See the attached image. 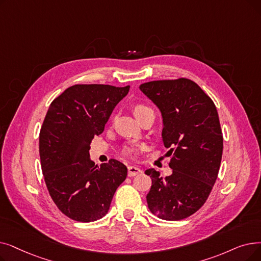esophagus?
Masks as SVG:
<instances>
[{"label":"esophagus","mask_w":261,"mask_h":261,"mask_svg":"<svg viewBox=\"0 0 261 261\" xmlns=\"http://www.w3.org/2000/svg\"><path fill=\"white\" fill-rule=\"evenodd\" d=\"M141 173H142V169L140 167H138V166L130 165L128 167V176L129 177H134V176H137V175H139Z\"/></svg>","instance_id":"34e87169"}]
</instances>
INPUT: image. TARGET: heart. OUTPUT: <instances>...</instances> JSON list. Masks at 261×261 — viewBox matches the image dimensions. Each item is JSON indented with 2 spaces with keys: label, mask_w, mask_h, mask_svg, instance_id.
<instances>
[{
  "label": "heart",
  "mask_w": 261,
  "mask_h": 261,
  "mask_svg": "<svg viewBox=\"0 0 261 261\" xmlns=\"http://www.w3.org/2000/svg\"><path fill=\"white\" fill-rule=\"evenodd\" d=\"M149 111H152V110H151L149 107H147V106L142 105V103L135 105V106L133 107V112H134V114H135V116H137V117H139V116L145 114L146 112H149ZM124 151H126V153H127L128 155L134 156L135 154L138 153V148H137V147H134V146H130V147H127L126 150H124Z\"/></svg>",
  "instance_id": "b5f03b06"
}]
</instances>
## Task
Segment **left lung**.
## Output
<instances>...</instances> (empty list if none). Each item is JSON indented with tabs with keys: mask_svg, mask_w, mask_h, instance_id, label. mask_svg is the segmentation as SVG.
<instances>
[{
	"mask_svg": "<svg viewBox=\"0 0 261 261\" xmlns=\"http://www.w3.org/2000/svg\"><path fill=\"white\" fill-rule=\"evenodd\" d=\"M140 89L160 110L162 140L172 155L171 176L154 168L146 199L152 214L165 221L184 220L206 202L218 178L223 134L217 108L205 92L189 79L151 81Z\"/></svg>",
	"mask_w": 261,
	"mask_h": 261,
	"instance_id": "1",
	"label": "left lung"
}]
</instances>
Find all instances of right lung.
Masks as SVG:
<instances>
[{"label":"right lung","mask_w":261,"mask_h":261,"mask_svg":"<svg viewBox=\"0 0 261 261\" xmlns=\"http://www.w3.org/2000/svg\"><path fill=\"white\" fill-rule=\"evenodd\" d=\"M130 86L76 84L68 87L49 107L39 134L44 181L55 205L68 218L94 222L110 209L128 169L111 159L95 165L90 143L103 132L113 110Z\"/></svg>","instance_id":"1"}]
</instances>
